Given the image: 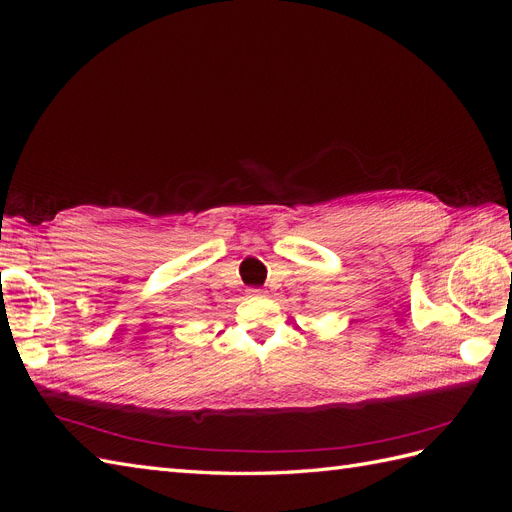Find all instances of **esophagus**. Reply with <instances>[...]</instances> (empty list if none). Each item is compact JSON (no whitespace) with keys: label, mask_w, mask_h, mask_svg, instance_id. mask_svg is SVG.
I'll return each mask as SVG.
<instances>
[{"label":"esophagus","mask_w":512,"mask_h":512,"mask_svg":"<svg viewBox=\"0 0 512 512\" xmlns=\"http://www.w3.org/2000/svg\"><path fill=\"white\" fill-rule=\"evenodd\" d=\"M247 294H250V297H265L267 290H262V288H250V290H247Z\"/></svg>","instance_id":"1"}]
</instances>
